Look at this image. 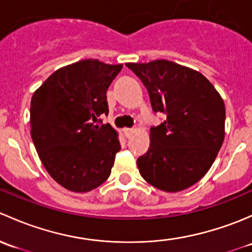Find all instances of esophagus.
Segmentation results:
<instances>
[{"label": "esophagus", "mask_w": 252, "mask_h": 252, "mask_svg": "<svg viewBox=\"0 0 252 252\" xmlns=\"http://www.w3.org/2000/svg\"><path fill=\"white\" fill-rule=\"evenodd\" d=\"M124 132H125V136L127 137V138H129V137L133 134L134 129L133 128H125V129H124Z\"/></svg>", "instance_id": "esophagus-1"}]
</instances>
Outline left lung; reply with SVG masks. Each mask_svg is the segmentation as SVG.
<instances>
[{
	"label": "left lung",
	"instance_id": "obj_1",
	"mask_svg": "<svg viewBox=\"0 0 252 252\" xmlns=\"http://www.w3.org/2000/svg\"><path fill=\"white\" fill-rule=\"evenodd\" d=\"M126 66L147 87L153 110L167 115L150 128L149 149L137 159L139 172L160 190H184L206 175L222 147L221 94L203 74L166 59Z\"/></svg>",
	"mask_w": 252,
	"mask_h": 252
}]
</instances>
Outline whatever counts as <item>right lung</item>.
Segmentation results:
<instances>
[{"label": "right lung", "mask_w": 252, "mask_h": 252, "mask_svg": "<svg viewBox=\"0 0 252 252\" xmlns=\"http://www.w3.org/2000/svg\"><path fill=\"white\" fill-rule=\"evenodd\" d=\"M123 65L85 59L56 70L33 92L31 138L46 171L59 186L86 193L110 176L121 145L109 124L107 90Z\"/></svg>", "instance_id": "add662e5"}]
</instances>
